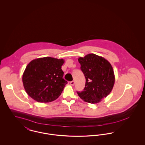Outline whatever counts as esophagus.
<instances>
[{
	"instance_id": "esophagus-1",
	"label": "esophagus",
	"mask_w": 145,
	"mask_h": 145,
	"mask_svg": "<svg viewBox=\"0 0 145 145\" xmlns=\"http://www.w3.org/2000/svg\"><path fill=\"white\" fill-rule=\"evenodd\" d=\"M70 83V84L72 85V86H73V85H74V81H72V82H69Z\"/></svg>"
}]
</instances>
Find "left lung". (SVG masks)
I'll list each match as a JSON object with an SVG mask.
<instances>
[{"label": "left lung", "instance_id": "left-lung-1", "mask_svg": "<svg viewBox=\"0 0 145 145\" xmlns=\"http://www.w3.org/2000/svg\"><path fill=\"white\" fill-rule=\"evenodd\" d=\"M86 83L78 96L86 102L98 103L109 95L115 83L114 69L110 63L102 56L89 54L78 59Z\"/></svg>", "mask_w": 145, "mask_h": 145}]
</instances>
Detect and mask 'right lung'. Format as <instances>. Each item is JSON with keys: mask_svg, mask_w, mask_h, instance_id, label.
Here are the masks:
<instances>
[{"mask_svg": "<svg viewBox=\"0 0 145 145\" xmlns=\"http://www.w3.org/2000/svg\"><path fill=\"white\" fill-rule=\"evenodd\" d=\"M64 62L62 59L44 57L29 62L22 76L28 95L40 103L50 102L60 96L67 84L63 78Z\"/></svg>", "mask_w": 145, "mask_h": 145, "instance_id": "obj_1", "label": "right lung"}]
</instances>
